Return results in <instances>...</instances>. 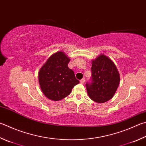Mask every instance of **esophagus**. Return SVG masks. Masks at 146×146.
Returning a JSON list of instances; mask_svg holds the SVG:
<instances>
[{
	"label": "esophagus",
	"instance_id": "obj_1",
	"mask_svg": "<svg viewBox=\"0 0 146 146\" xmlns=\"http://www.w3.org/2000/svg\"><path fill=\"white\" fill-rule=\"evenodd\" d=\"M80 83L82 84H84V83H85V78H82V80H80Z\"/></svg>",
	"mask_w": 146,
	"mask_h": 146
}]
</instances>
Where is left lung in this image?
Instances as JSON below:
<instances>
[{
    "label": "left lung",
    "instance_id": "obj_1",
    "mask_svg": "<svg viewBox=\"0 0 146 146\" xmlns=\"http://www.w3.org/2000/svg\"><path fill=\"white\" fill-rule=\"evenodd\" d=\"M92 82L86 84L89 96L92 101L103 103L112 99L118 88L120 75L109 57L100 54L92 60Z\"/></svg>",
    "mask_w": 146,
    "mask_h": 146
}]
</instances>
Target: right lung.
Returning <instances> with one entry per match:
<instances>
[{"instance_id": "right-lung-1", "label": "right lung", "mask_w": 146, "mask_h": 146, "mask_svg": "<svg viewBox=\"0 0 146 146\" xmlns=\"http://www.w3.org/2000/svg\"><path fill=\"white\" fill-rule=\"evenodd\" d=\"M70 61L62 51L50 56L39 70V84L43 94L52 101H59L68 96L79 80L73 71L68 68Z\"/></svg>"}]
</instances>
